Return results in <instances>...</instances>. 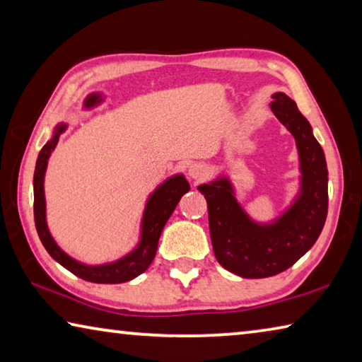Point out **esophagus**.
I'll return each instance as SVG.
<instances>
[{"label":"esophagus","instance_id":"34e87169","mask_svg":"<svg viewBox=\"0 0 362 362\" xmlns=\"http://www.w3.org/2000/svg\"><path fill=\"white\" fill-rule=\"evenodd\" d=\"M207 170H206V166L203 163H193V164H189V168H188V175L194 180L204 179Z\"/></svg>","mask_w":362,"mask_h":362}]
</instances>
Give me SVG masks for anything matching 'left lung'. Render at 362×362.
<instances>
[{
  "label": "left lung",
  "mask_w": 362,
  "mask_h": 362,
  "mask_svg": "<svg viewBox=\"0 0 362 362\" xmlns=\"http://www.w3.org/2000/svg\"><path fill=\"white\" fill-rule=\"evenodd\" d=\"M274 116L296 139L302 185L293 204L273 223L254 222L238 203L228 179L199 185L209 211L212 249L220 265L238 276H274L292 267L320 238L327 217V164L310 122L283 93L272 95Z\"/></svg>",
  "instance_id": "1"
}]
</instances>
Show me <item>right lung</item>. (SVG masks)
I'll return each instance as SVG.
<instances>
[{"mask_svg": "<svg viewBox=\"0 0 362 362\" xmlns=\"http://www.w3.org/2000/svg\"><path fill=\"white\" fill-rule=\"evenodd\" d=\"M100 94H90L84 102L86 108L94 107L99 103ZM65 131L64 124H59L54 132V137L42 146L38 159H36V168L33 175V193H35V203H33V212H35V225L38 236L46 247L49 255L54 260L59 262L64 268L69 269L78 278L89 283H99V284H119L126 283L137 278L142 274L146 268L150 267L156 255L158 241L161 236V231L164 225L174 212L175 206L183 194L189 189V183L182 174L174 175L168 179L163 185H159L155 192L150 194L148 201H146L144 218H142V235H140L139 246L127 254L122 259L116 260L113 263H107V265H84L75 259L66 255L62 249H60L56 241L52 240L51 233L47 230L46 223V201H45V173L47 168V159L51 156L52 150L56 148L59 142V136Z\"/></svg>", "mask_w": 362, "mask_h": 362, "instance_id": "right-lung-1", "label": "right lung"}]
</instances>
